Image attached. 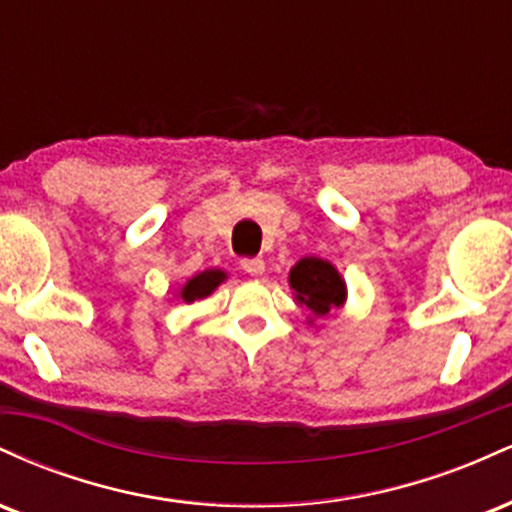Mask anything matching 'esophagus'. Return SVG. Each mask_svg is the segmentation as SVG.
I'll list each match as a JSON object with an SVG mask.
<instances>
[{
    "label": "esophagus",
    "instance_id": "obj_1",
    "mask_svg": "<svg viewBox=\"0 0 512 512\" xmlns=\"http://www.w3.org/2000/svg\"><path fill=\"white\" fill-rule=\"evenodd\" d=\"M240 267L252 276H260L264 272V260L262 257H245V260H240Z\"/></svg>",
    "mask_w": 512,
    "mask_h": 512
}]
</instances>
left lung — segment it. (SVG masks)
Segmentation results:
<instances>
[{"mask_svg": "<svg viewBox=\"0 0 512 512\" xmlns=\"http://www.w3.org/2000/svg\"><path fill=\"white\" fill-rule=\"evenodd\" d=\"M296 301L303 303L315 317H325L332 308L344 303L346 289L337 269L320 257H303L289 274Z\"/></svg>", "mask_w": 512, "mask_h": 512, "instance_id": "obj_1", "label": "left lung"}]
</instances>
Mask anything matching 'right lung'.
Instances as JSON below:
<instances>
[{"label":"right lung","mask_w":512,"mask_h":512,"mask_svg":"<svg viewBox=\"0 0 512 512\" xmlns=\"http://www.w3.org/2000/svg\"><path fill=\"white\" fill-rule=\"evenodd\" d=\"M223 279H226V274L219 272V269H207V272L197 274L195 279L187 281L185 289H182V293H180L182 301L192 303V301H197V298H207Z\"/></svg>","instance_id":"right-lung-1"}]
</instances>
